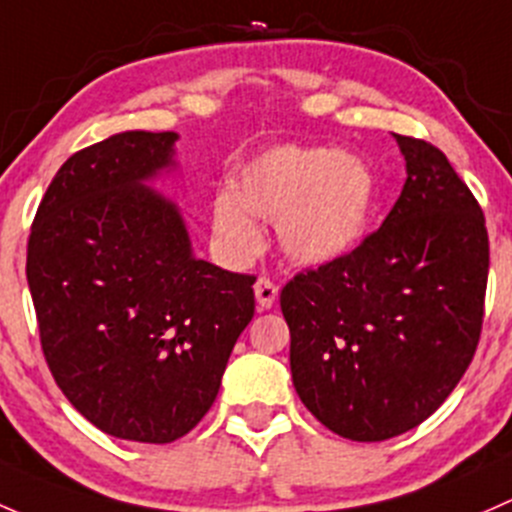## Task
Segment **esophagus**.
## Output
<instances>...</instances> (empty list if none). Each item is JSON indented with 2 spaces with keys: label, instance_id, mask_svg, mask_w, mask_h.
Segmentation results:
<instances>
[{
  "label": "esophagus",
  "instance_id": "obj_1",
  "mask_svg": "<svg viewBox=\"0 0 512 512\" xmlns=\"http://www.w3.org/2000/svg\"><path fill=\"white\" fill-rule=\"evenodd\" d=\"M254 293H256L258 308L268 310V308H273V303H276V298H278V286L271 281V278L261 276V278H258V281L254 283Z\"/></svg>",
  "mask_w": 512,
  "mask_h": 512
}]
</instances>
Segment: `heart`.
<instances>
[{"instance_id": "b5f03b06", "label": "heart", "mask_w": 512, "mask_h": 512, "mask_svg": "<svg viewBox=\"0 0 512 512\" xmlns=\"http://www.w3.org/2000/svg\"><path fill=\"white\" fill-rule=\"evenodd\" d=\"M377 184L370 167L328 147L281 145L261 152L236 177L234 192L212 204L221 251L249 261L263 249L256 219L278 224L283 254L303 266H323L350 254L365 236Z\"/></svg>"}]
</instances>
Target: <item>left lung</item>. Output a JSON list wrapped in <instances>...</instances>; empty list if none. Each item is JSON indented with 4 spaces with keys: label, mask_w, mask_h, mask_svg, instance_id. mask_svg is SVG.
Here are the masks:
<instances>
[{
    "label": "left lung",
    "mask_w": 512,
    "mask_h": 512,
    "mask_svg": "<svg viewBox=\"0 0 512 512\" xmlns=\"http://www.w3.org/2000/svg\"><path fill=\"white\" fill-rule=\"evenodd\" d=\"M407 182L357 249L281 291L295 392L350 441H384L429 419L481 340L488 231L444 152L394 135Z\"/></svg>",
    "instance_id": "left-lung-1"
}]
</instances>
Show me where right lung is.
Segmentation results:
<instances>
[{"label":"right lung","instance_id":"right-lung-1","mask_svg":"<svg viewBox=\"0 0 512 512\" xmlns=\"http://www.w3.org/2000/svg\"><path fill=\"white\" fill-rule=\"evenodd\" d=\"M175 140L128 130L68 157L26 249L56 384L93 426L140 444L202 421L256 308V276L194 258L175 202L145 184L175 165Z\"/></svg>","mask_w":512,"mask_h":512}]
</instances>
